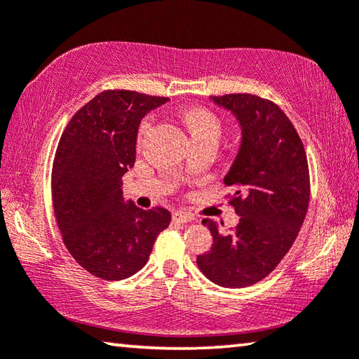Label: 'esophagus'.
Instances as JSON below:
<instances>
[{
	"instance_id": "esophagus-1",
	"label": "esophagus",
	"mask_w": 359,
	"mask_h": 359,
	"mask_svg": "<svg viewBox=\"0 0 359 359\" xmlns=\"http://www.w3.org/2000/svg\"><path fill=\"white\" fill-rule=\"evenodd\" d=\"M172 218H174L175 222H179V223H190V222L194 220V217L191 214H187V212H182V210L174 212Z\"/></svg>"
}]
</instances>
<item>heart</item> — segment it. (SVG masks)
Returning <instances> with one entry per match:
<instances>
[{"label":"heart","mask_w":359,"mask_h":359,"mask_svg":"<svg viewBox=\"0 0 359 359\" xmlns=\"http://www.w3.org/2000/svg\"><path fill=\"white\" fill-rule=\"evenodd\" d=\"M182 121L190 135L191 141H218L222 135V123L214 112L204 107H191L182 114ZM149 120H144L139 126V141L149 130Z\"/></svg>","instance_id":"obj_1"}]
</instances>
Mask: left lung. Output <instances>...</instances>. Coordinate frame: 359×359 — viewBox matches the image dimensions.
I'll return each mask as SVG.
<instances>
[{
	"mask_svg": "<svg viewBox=\"0 0 359 359\" xmlns=\"http://www.w3.org/2000/svg\"><path fill=\"white\" fill-rule=\"evenodd\" d=\"M210 100L241 126L238 155L223 179L241 218L229 231L204 218L214 244L196 263L220 287L244 288L269 276L299 233L311 196L307 156L293 123L272 101L248 93Z\"/></svg>",
	"mask_w": 359,
	"mask_h": 359,
	"instance_id": "left-lung-1",
	"label": "left lung"
}]
</instances>
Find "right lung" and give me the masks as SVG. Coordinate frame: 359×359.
Wrapping results in <instances>:
<instances>
[{
    "instance_id": "1",
    "label": "right lung",
    "mask_w": 359,
    "mask_h": 359,
    "mask_svg": "<svg viewBox=\"0 0 359 359\" xmlns=\"http://www.w3.org/2000/svg\"><path fill=\"white\" fill-rule=\"evenodd\" d=\"M168 98L106 90L69 120L52 168V201L68 252L85 271L123 280L149 261L156 236L169 226L163 208L125 201L121 177L136 161L141 120Z\"/></svg>"
}]
</instances>
